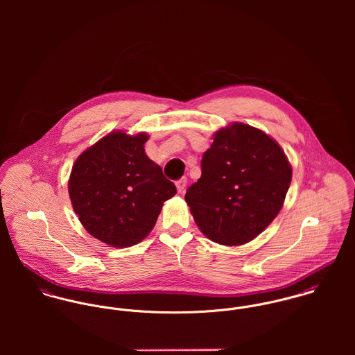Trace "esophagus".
Wrapping results in <instances>:
<instances>
[{
    "label": "esophagus",
    "instance_id": "obj_1",
    "mask_svg": "<svg viewBox=\"0 0 355 355\" xmlns=\"http://www.w3.org/2000/svg\"><path fill=\"white\" fill-rule=\"evenodd\" d=\"M186 186H187V178H182V179L176 180V189L179 193H183Z\"/></svg>",
    "mask_w": 355,
    "mask_h": 355
}]
</instances>
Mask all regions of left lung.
<instances>
[{"label": "left lung", "mask_w": 355, "mask_h": 355, "mask_svg": "<svg viewBox=\"0 0 355 355\" xmlns=\"http://www.w3.org/2000/svg\"><path fill=\"white\" fill-rule=\"evenodd\" d=\"M201 169L184 200L202 234L225 246L250 242L275 220L293 176L277 142L243 123L214 134Z\"/></svg>", "instance_id": "8db88e82"}]
</instances>
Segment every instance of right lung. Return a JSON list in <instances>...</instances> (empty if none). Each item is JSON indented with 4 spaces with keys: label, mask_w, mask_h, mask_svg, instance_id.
<instances>
[{
    "label": "right lung",
    "mask_w": 355,
    "mask_h": 355,
    "mask_svg": "<svg viewBox=\"0 0 355 355\" xmlns=\"http://www.w3.org/2000/svg\"><path fill=\"white\" fill-rule=\"evenodd\" d=\"M145 132L116 131L82 153L68 182L69 198L86 231L112 248H130L152 231L175 184L146 155Z\"/></svg>",
    "instance_id": "obj_1"
}]
</instances>
